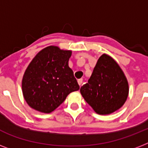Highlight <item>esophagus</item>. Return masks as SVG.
<instances>
[{"mask_svg":"<svg viewBox=\"0 0 148 148\" xmlns=\"http://www.w3.org/2000/svg\"><path fill=\"white\" fill-rule=\"evenodd\" d=\"M77 83H78L79 86L81 87V86L82 85V83H83V79H82V78L78 79V80H77Z\"/></svg>","mask_w":148,"mask_h":148,"instance_id":"34e87169","label":"esophagus"}]
</instances>
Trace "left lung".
Instances as JSON below:
<instances>
[{"mask_svg":"<svg viewBox=\"0 0 148 148\" xmlns=\"http://www.w3.org/2000/svg\"><path fill=\"white\" fill-rule=\"evenodd\" d=\"M86 102L98 114H110L121 108L128 96L127 80L117 63L108 54L99 58L88 83L81 88Z\"/></svg>","mask_w":148,"mask_h":148,"instance_id":"1","label":"left lung"}]
</instances>
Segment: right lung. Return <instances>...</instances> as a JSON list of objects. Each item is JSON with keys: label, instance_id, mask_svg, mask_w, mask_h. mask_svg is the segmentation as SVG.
<instances>
[{"label": "right lung", "instance_id": "1", "mask_svg": "<svg viewBox=\"0 0 148 148\" xmlns=\"http://www.w3.org/2000/svg\"><path fill=\"white\" fill-rule=\"evenodd\" d=\"M71 51L56 46L44 48L31 60L22 79V92L31 108L51 113L70 93L78 90L74 72L68 66Z\"/></svg>", "mask_w": 148, "mask_h": 148}]
</instances>
